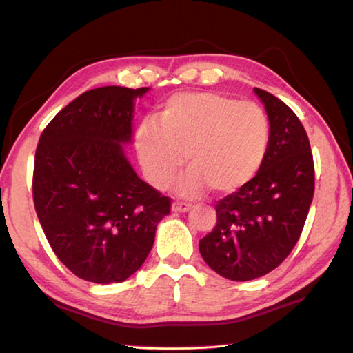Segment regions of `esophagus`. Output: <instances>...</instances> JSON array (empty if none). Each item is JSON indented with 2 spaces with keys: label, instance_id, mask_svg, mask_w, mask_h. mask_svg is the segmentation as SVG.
<instances>
[{
  "label": "esophagus",
  "instance_id": "esophagus-1",
  "mask_svg": "<svg viewBox=\"0 0 353 353\" xmlns=\"http://www.w3.org/2000/svg\"><path fill=\"white\" fill-rule=\"evenodd\" d=\"M171 208H172V212L185 213V212H188V210H190V208H191V205H190V204H187V202H181V201H176V202H172V205H171Z\"/></svg>",
  "mask_w": 353,
  "mask_h": 353
}]
</instances>
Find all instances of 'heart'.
Masks as SVG:
<instances>
[{
  "instance_id": "obj_1",
  "label": "heart",
  "mask_w": 353,
  "mask_h": 353,
  "mask_svg": "<svg viewBox=\"0 0 353 353\" xmlns=\"http://www.w3.org/2000/svg\"><path fill=\"white\" fill-rule=\"evenodd\" d=\"M135 130V151L143 172L157 188H166L182 168L187 196L205 187L229 194L248 185L265 162L271 126L265 110L250 101L210 92L179 93Z\"/></svg>"
}]
</instances>
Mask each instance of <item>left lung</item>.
Returning <instances> with one entry per match:
<instances>
[{
	"mask_svg": "<svg viewBox=\"0 0 353 353\" xmlns=\"http://www.w3.org/2000/svg\"><path fill=\"white\" fill-rule=\"evenodd\" d=\"M271 140L265 162L248 185L216 204V225L199 241L214 272L246 282L265 276L299 241L314 193V163L301 119L261 88Z\"/></svg>",
	"mask_w": 353,
	"mask_h": 353,
	"instance_id": "1",
	"label": "left lung"
}]
</instances>
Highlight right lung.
Returning <instances> with one entry per match:
<instances>
[{"label":"right lung","instance_id":"obj_1","mask_svg":"<svg viewBox=\"0 0 353 353\" xmlns=\"http://www.w3.org/2000/svg\"><path fill=\"white\" fill-rule=\"evenodd\" d=\"M148 87H101L63 107L40 135L32 196L46 240L79 279L119 283L151 252L171 199L137 176L124 143Z\"/></svg>","mask_w":353,"mask_h":353}]
</instances>
